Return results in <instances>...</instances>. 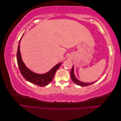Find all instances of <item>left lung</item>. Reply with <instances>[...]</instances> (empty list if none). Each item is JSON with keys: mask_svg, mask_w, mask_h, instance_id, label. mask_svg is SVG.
Instances as JSON below:
<instances>
[{"mask_svg": "<svg viewBox=\"0 0 121 121\" xmlns=\"http://www.w3.org/2000/svg\"><path fill=\"white\" fill-rule=\"evenodd\" d=\"M71 79L73 82H74V83H75V84H76L77 85L81 86H88L90 85H91L93 83H94L95 82H92V83H84V82H82L81 81H79V80L76 78V77L74 75V65L73 66V68L72 69V70L71 72Z\"/></svg>", "mask_w": 121, "mask_h": 121, "instance_id": "8db88e82", "label": "left lung"}]
</instances>
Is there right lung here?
Masks as SVG:
<instances>
[{
	"label": "right lung",
	"mask_w": 121,
	"mask_h": 121,
	"mask_svg": "<svg viewBox=\"0 0 121 121\" xmlns=\"http://www.w3.org/2000/svg\"><path fill=\"white\" fill-rule=\"evenodd\" d=\"M23 36H22L21 38L19 43L17 53V65L19 66V69L21 74L22 75L23 77L27 80L28 81L32 83L36 84L39 86H45L49 84L52 81L54 78V74L57 69L59 68L62 62L54 66L50 71L44 74H37L32 72L30 69H29L26 65H25L24 62L22 60L20 50V42Z\"/></svg>",
	"instance_id": "right-lung-1"
}]
</instances>
